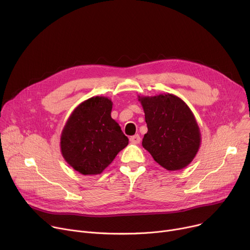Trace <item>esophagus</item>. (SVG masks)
<instances>
[{
  "label": "esophagus",
  "instance_id": "obj_1",
  "mask_svg": "<svg viewBox=\"0 0 250 250\" xmlns=\"http://www.w3.org/2000/svg\"><path fill=\"white\" fill-rule=\"evenodd\" d=\"M129 141H130L131 144L138 145V144H140V142H141V137H140L139 135H135V136H132V137L129 138Z\"/></svg>",
  "mask_w": 250,
  "mask_h": 250
}]
</instances>
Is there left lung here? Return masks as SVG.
<instances>
[{
    "label": "left lung",
    "mask_w": 250,
    "mask_h": 250,
    "mask_svg": "<svg viewBox=\"0 0 250 250\" xmlns=\"http://www.w3.org/2000/svg\"><path fill=\"white\" fill-rule=\"evenodd\" d=\"M147 126L143 146L168 171H177L195 158L201 134L189 106L174 94L139 96Z\"/></svg>",
    "instance_id": "obj_1"
}]
</instances>
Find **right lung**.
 Wrapping results in <instances>:
<instances>
[{
	"label": "right lung",
	"instance_id": "right-lung-1",
	"mask_svg": "<svg viewBox=\"0 0 250 250\" xmlns=\"http://www.w3.org/2000/svg\"><path fill=\"white\" fill-rule=\"evenodd\" d=\"M112 103L93 96L71 113L60 139L65 161L82 175H97L128 144L121 126L111 119Z\"/></svg>",
	"mask_w": 250,
	"mask_h": 250
}]
</instances>
